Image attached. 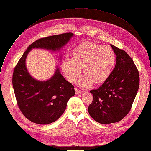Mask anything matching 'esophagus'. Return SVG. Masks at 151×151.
I'll return each instance as SVG.
<instances>
[{
    "mask_svg": "<svg viewBox=\"0 0 151 151\" xmlns=\"http://www.w3.org/2000/svg\"><path fill=\"white\" fill-rule=\"evenodd\" d=\"M75 92H76V94H80V93H82V91H81L80 90H79L77 88H75Z\"/></svg>",
    "mask_w": 151,
    "mask_h": 151,
    "instance_id": "obj_1",
    "label": "esophagus"
}]
</instances>
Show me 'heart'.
Returning <instances> with one entry per match:
<instances>
[{
	"instance_id": "b5f03b06",
	"label": "heart",
	"mask_w": 151,
	"mask_h": 151,
	"mask_svg": "<svg viewBox=\"0 0 151 151\" xmlns=\"http://www.w3.org/2000/svg\"><path fill=\"white\" fill-rule=\"evenodd\" d=\"M116 63L113 49L108 45L86 42L77 45L72 52V59L65 58L61 69L67 79L74 82L81 73L83 76L78 82L82 88L90 87L94 82L100 84L110 77Z\"/></svg>"
}]
</instances>
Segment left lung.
<instances>
[{
  "instance_id": "left-lung-1",
  "label": "left lung",
  "mask_w": 151,
  "mask_h": 151,
  "mask_svg": "<svg viewBox=\"0 0 151 151\" xmlns=\"http://www.w3.org/2000/svg\"><path fill=\"white\" fill-rule=\"evenodd\" d=\"M116 64L109 79L90 91L93 101L88 108L92 118L102 124L117 122L131 110L139 87L136 65L125 51L111 44Z\"/></svg>"
}]
</instances>
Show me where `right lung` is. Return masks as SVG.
I'll use <instances>...</instances> for the list:
<instances>
[{
	"label": "right lung",
	"instance_id": "obj_1",
	"mask_svg": "<svg viewBox=\"0 0 151 151\" xmlns=\"http://www.w3.org/2000/svg\"><path fill=\"white\" fill-rule=\"evenodd\" d=\"M73 36L74 34L70 32L37 40L28 47L15 67L12 84L15 98L20 111L31 122L44 125L58 120L64 112L69 99L74 96L75 91L73 85L60 74L58 66L48 80L35 79L26 67L27 56L32 49L60 51Z\"/></svg>",
	"mask_w": 151,
	"mask_h": 151
}]
</instances>
